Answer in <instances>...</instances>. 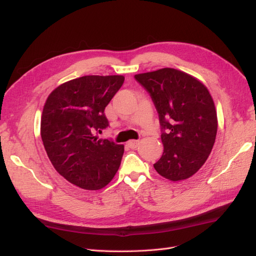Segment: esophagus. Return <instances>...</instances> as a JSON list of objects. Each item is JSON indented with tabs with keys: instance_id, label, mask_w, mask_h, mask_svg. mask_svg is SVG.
Masks as SVG:
<instances>
[{
	"instance_id": "obj_1",
	"label": "esophagus",
	"mask_w": 256,
	"mask_h": 256,
	"mask_svg": "<svg viewBox=\"0 0 256 256\" xmlns=\"http://www.w3.org/2000/svg\"><path fill=\"white\" fill-rule=\"evenodd\" d=\"M127 145H128V147L129 148H136V146L138 145V141H136V140H130L128 143H127Z\"/></svg>"
}]
</instances>
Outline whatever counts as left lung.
<instances>
[{"mask_svg": "<svg viewBox=\"0 0 256 256\" xmlns=\"http://www.w3.org/2000/svg\"><path fill=\"white\" fill-rule=\"evenodd\" d=\"M134 78L159 114L164 154L154 170L168 180H187L203 166L216 141L218 118L210 92L196 76L174 68Z\"/></svg>", "mask_w": 256, "mask_h": 256, "instance_id": "obj_1", "label": "left lung"}]
</instances>
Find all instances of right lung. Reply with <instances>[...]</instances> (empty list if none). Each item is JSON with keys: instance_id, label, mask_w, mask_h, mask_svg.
Wrapping results in <instances>:
<instances>
[{"instance_id": "add662e5", "label": "right lung", "mask_w": 256, "mask_h": 256, "mask_svg": "<svg viewBox=\"0 0 256 256\" xmlns=\"http://www.w3.org/2000/svg\"><path fill=\"white\" fill-rule=\"evenodd\" d=\"M124 76H84L51 92L44 106L40 134L48 157L66 180L85 190L109 184L120 166L124 145L95 136L109 125L104 109Z\"/></svg>"}]
</instances>
